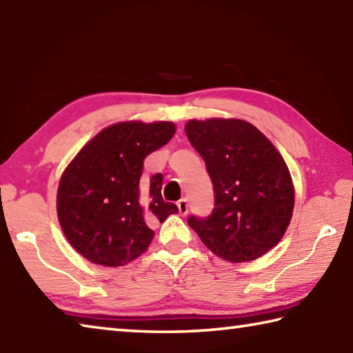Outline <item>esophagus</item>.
<instances>
[{
    "instance_id": "esophagus-1",
    "label": "esophagus",
    "mask_w": 353,
    "mask_h": 353,
    "mask_svg": "<svg viewBox=\"0 0 353 353\" xmlns=\"http://www.w3.org/2000/svg\"><path fill=\"white\" fill-rule=\"evenodd\" d=\"M176 206H178V211H180L181 215H188V212H189V201H188V199H181L180 201L176 203Z\"/></svg>"
}]
</instances>
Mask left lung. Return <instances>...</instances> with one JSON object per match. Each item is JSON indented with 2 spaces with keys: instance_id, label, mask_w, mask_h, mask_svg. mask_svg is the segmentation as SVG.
Returning a JSON list of instances; mask_svg holds the SVG:
<instances>
[{
  "instance_id": "8db88e82",
  "label": "left lung",
  "mask_w": 353,
  "mask_h": 353,
  "mask_svg": "<svg viewBox=\"0 0 353 353\" xmlns=\"http://www.w3.org/2000/svg\"><path fill=\"white\" fill-rule=\"evenodd\" d=\"M186 134L205 161L215 199L211 215H190L189 226L225 261L263 256L292 220L294 189L285 161L246 121H189Z\"/></svg>"
}]
</instances>
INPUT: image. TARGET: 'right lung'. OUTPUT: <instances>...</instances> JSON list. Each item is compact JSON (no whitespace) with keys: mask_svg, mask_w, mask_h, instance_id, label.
<instances>
[{"mask_svg":"<svg viewBox=\"0 0 353 353\" xmlns=\"http://www.w3.org/2000/svg\"><path fill=\"white\" fill-rule=\"evenodd\" d=\"M172 122H119L97 133L66 167L57 190L61 230L90 262L121 267L150 245L148 221L178 208L161 195L163 175L141 181L144 159L172 139Z\"/></svg>","mask_w":353,"mask_h":353,"instance_id":"obj_1","label":"right lung"}]
</instances>
